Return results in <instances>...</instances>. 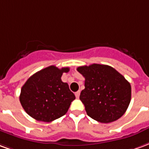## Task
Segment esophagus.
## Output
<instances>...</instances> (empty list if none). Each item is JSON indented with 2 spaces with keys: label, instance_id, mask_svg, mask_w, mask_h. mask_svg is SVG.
I'll use <instances>...</instances> for the list:
<instances>
[{
  "label": "esophagus",
  "instance_id": "34e87169",
  "mask_svg": "<svg viewBox=\"0 0 149 149\" xmlns=\"http://www.w3.org/2000/svg\"><path fill=\"white\" fill-rule=\"evenodd\" d=\"M75 97H77V98H79V95H80V91H77V92H75Z\"/></svg>",
  "mask_w": 149,
  "mask_h": 149
}]
</instances>
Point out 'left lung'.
I'll return each mask as SVG.
<instances>
[{
  "label": "left lung",
  "mask_w": 149,
  "mask_h": 149,
  "mask_svg": "<svg viewBox=\"0 0 149 149\" xmlns=\"http://www.w3.org/2000/svg\"><path fill=\"white\" fill-rule=\"evenodd\" d=\"M77 70L85 78L80 100L89 117L101 123H110L125 113L131 101V86L114 68L94 63Z\"/></svg>",
  "instance_id": "obj_1"
}]
</instances>
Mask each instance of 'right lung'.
<instances>
[{
  "instance_id": "1",
  "label": "right lung",
  "mask_w": 149,
  "mask_h": 149,
  "mask_svg": "<svg viewBox=\"0 0 149 149\" xmlns=\"http://www.w3.org/2000/svg\"><path fill=\"white\" fill-rule=\"evenodd\" d=\"M69 67L58 69L50 66L31 75L21 88L19 102L25 112L39 121L51 122L67 113L75 99L67 82H62L63 73Z\"/></svg>"
}]
</instances>
